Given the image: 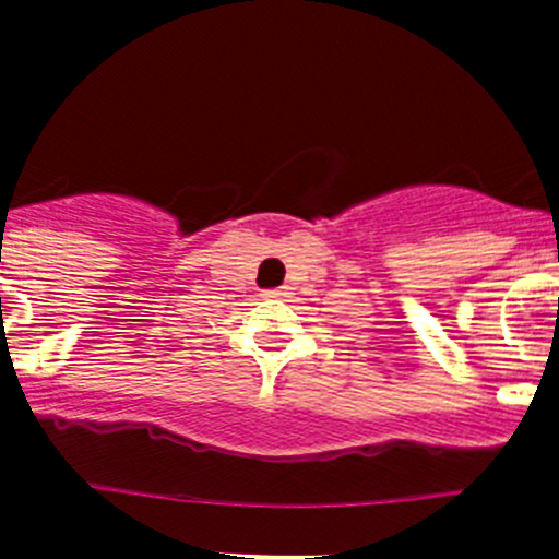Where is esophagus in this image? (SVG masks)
Returning a JSON list of instances; mask_svg holds the SVG:
<instances>
[{"label": "esophagus", "instance_id": "1", "mask_svg": "<svg viewBox=\"0 0 559 559\" xmlns=\"http://www.w3.org/2000/svg\"><path fill=\"white\" fill-rule=\"evenodd\" d=\"M266 298H287L289 287H278V289H266Z\"/></svg>", "mask_w": 559, "mask_h": 559}]
</instances>
